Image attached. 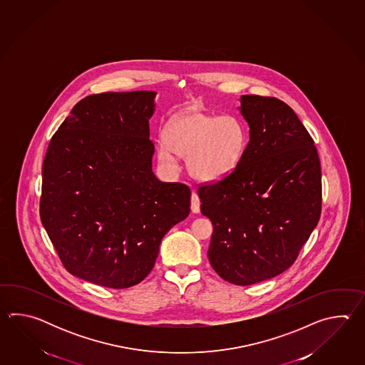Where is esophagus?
<instances>
[{"instance_id": "1", "label": "esophagus", "mask_w": 365, "mask_h": 365, "mask_svg": "<svg viewBox=\"0 0 365 365\" xmlns=\"http://www.w3.org/2000/svg\"><path fill=\"white\" fill-rule=\"evenodd\" d=\"M200 209H201L200 197H198V194L193 193L192 194V211L193 212H200Z\"/></svg>"}]
</instances>
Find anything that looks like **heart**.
<instances>
[{
	"label": "heart",
	"mask_w": 365,
	"mask_h": 365,
	"mask_svg": "<svg viewBox=\"0 0 365 365\" xmlns=\"http://www.w3.org/2000/svg\"><path fill=\"white\" fill-rule=\"evenodd\" d=\"M248 145V132L240 118L215 116L186 109L172 118L158 146L159 162L175 168V156L185 158L189 175L200 181H217L240 164Z\"/></svg>",
	"instance_id": "1"
}]
</instances>
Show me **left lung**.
<instances>
[{
	"mask_svg": "<svg viewBox=\"0 0 365 365\" xmlns=\"http://www.w3.org/2000/svg\"><path fill=\"white\" fill-rule=\"evenodd\" d=\"M249 140L228 176L198 187L214 225L209 261L220 278L250 286L286 272L317 225L321 164L309 133L284 101L242 95Z\"/></svg>",
	"mask_w": 365,
	"mask_h": 365,
	"instance_id": "left-lung-1",
	"label": "left lung"
}]
</instances>
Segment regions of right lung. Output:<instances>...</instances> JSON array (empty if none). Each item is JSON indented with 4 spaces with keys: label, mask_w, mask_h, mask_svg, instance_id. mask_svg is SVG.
I'll list each match as a JSON object with an SVG mask.
<instances>
[{
    "label": "right lung",
    "mask_w": 365,
    "mask_h": 365,
    "mask_svg": "<svg viewBox=\"0 0 365 365\" xmlns=\"http://www.w3.org/2000/svg\"><path fill=\"white\" fill-rule=\"evenodd\" d=\"M154 91L86 96L49 142L40 219L63 267L103 287H132L164 235L190 211V189L153 172Z\"/></svg>",
    "instance_id": "add662e5"
}]
</instances>
